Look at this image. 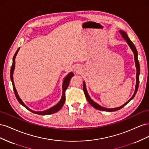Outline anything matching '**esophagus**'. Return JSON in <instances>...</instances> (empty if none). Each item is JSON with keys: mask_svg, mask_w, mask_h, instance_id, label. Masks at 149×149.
Returning a JSON list of instances; mask_svg holds the SVG:
<instances>
[{"mask_svg": "<svg viewBox=\"0 0 149 149\" xmlns=\"http://www.w3.org/2000/svg\"><path fill=\"white\" fill-rule=\"evenodd\" d=\"M74 71L76 73H79V72H81V68L79 66H76L74 68Z\"/></svg>", "mask_w": 149, "mask_h": 149, "instance_id": "1", "label": "esophagus"}]
</instances>
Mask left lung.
Returning a JSON list of instances; mask_svg holds the SVG:
<instances>
[{"instance_id":"1","label":"left lung","mask_w":149,"mask_h":149,"mask_svg":"<svg viewBox=\"0 0 149 149\" xmlns=\"http://www.w3.org/2000/svg\"><path fill=\"white\" fill-rule=\"evenodd\" d=\"M119 33H120V35H122V37L124 39H125V40L127 42V43L128 44V45L130 47V49H132V51L134 53V60H135V64H136V70H137V73H136V88H135V91L134 93L133 94V96L130 97L129 100L126 102L125 104H124L123 105H122L120 107H116V108H106L100 105H99L98 104H97L96 102H94L92 99L90 97V96H89L88 93L87 91V89H86V84H85V81H83V91L85 94V96L86 97V100H88V101L89 102V103L91 104L93 107H94V108H96V109L100 110V111H107V112H112V111H118L121 108H123L124 106H125L128 102H129L130 101H131L132 99L134 97V96H136V94L137 92V90L139 88V75H140V65H139V62L138 60V53L137 51V49L135 47V45H134V43L132 42L131 40L129 39V38L128 37L127 34L126 33L125 31H123V30H120Z\"/></svg>"}]
</instances>
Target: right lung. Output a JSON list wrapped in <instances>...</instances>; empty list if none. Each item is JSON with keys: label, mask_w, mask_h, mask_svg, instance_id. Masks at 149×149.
<instances>
[{"label": "right lung", "mask_w": 149, "mask_h": 149, "mask_svg": "<svg viewBox=\"0 0 149 149\" xmlns=\"http://www.w3.org/2000/svg\"><path fill=\"white\" fill-rule=\"evenodd\" d=\"M20 48H18V49L17 50V52H15L14 56L13 57V62H12V65L11 67V70H10V79H11V81L12 83V86H13V91H14L15 93V95L16 96L17 100L19 101V102L24 107H25L26 109L29 110L30 111H31V112H33V113L35 114H37L39 115H48V114H54L55 113V112H58L59 110L61 109V108L63 107V106L64 105L65 102V91L66 89H67V88L68 87L70 82V80L71 78L73 77L74 76L73 73H72V72H70V73L68 74L66 76L65 78L63 79V85H62V96L60 101L58 102L56 105H55L54 106L52 107L49 108L48 109H47L45 111H34L33 110L30 109L29 107H28L26 106L24 102L22 101V100L20 99V97H19V94H18V93L17 91V89L15 88V84H14V82H13V71H14L15 70V57L17 55L18 52H19Z\"/></svg>", "instance_id": "obj_1"}]
</instances>
